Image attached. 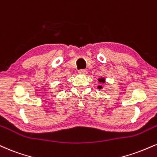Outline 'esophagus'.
<instances>
[{
    "label": "esophagus",
    "instance_id": "obj_1",
    "mask_svg": "<svg viewBox=\"0 0 157 157\" xmlns=\"http://www.w3.org/2000/svg\"><path fill=\"white\" fill-rule=\"evenodd\" d=\"M79 74H81V75H86L87 71L86 69H80V70L78 71Z\"/></svg>",
    "mask_w": 157,
    "mask_h": 157
}]
</instances>
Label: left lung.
<instances>
[{
  "instance_id": "obj_1",
  "label": "left lung",
  "mask_w": 157,
  "mask_h": 157,
  "mask_svg": "<svg viewBox=\"0 0 157 157\" xmlns=\"http://www.w3.org/2000/svg\"><path fill=\"white\" fill-rule=\"evenodd\" d=\"M99 82H102V83H104V82H105V78H99ZM98 88H99V89H101V88H102V87H101V86H98Z\"/></svg>"
}]
</instances>
